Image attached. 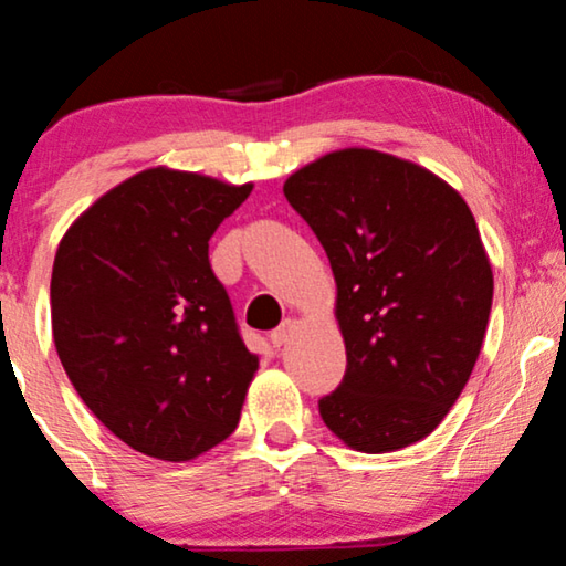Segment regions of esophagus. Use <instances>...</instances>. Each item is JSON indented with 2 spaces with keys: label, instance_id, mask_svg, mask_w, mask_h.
Segmentation results:
<instances>
[{
  "label": "esophagus",
  "instance_id": "obj_1",
  "mask_svg": "<svg viewBox=\"0 0 566 566\" xmlns=\"http://www.w3.org/2000/svg\"><path fill=\"white\" fill-rule=\"evenodd\" d=\"M296 324H298V322L291 319V316H289V319H283L281 327L270 332V343H273L275 347H281V345L289 343V337L293 335V329H296Z\"/></svg>",
  "mask_w": 566,
  "mask_h": 566
}]
</instances>
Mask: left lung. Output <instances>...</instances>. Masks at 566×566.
Segmentation results:
<instances>
[{"mask_svg":"<svg viewBox=\"0 0 566 566\" xmlns=\"http://www.w3.org/2000/svg\"><path fill=\"white\" fill-rule=\"evenodd\" d=\"M285 198L335 275L347 370L319 401L347 448L399 451L428 438L482 350L494 277L474 213L443 177L350 146L296 169Z\"/></svg>","mask_w":566,"mask_h":566,"instance_id":"1","label":"left lung"}]
</instances>
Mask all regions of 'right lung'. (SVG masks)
I'll return each instance as SVG.
<instances>
[{
  "instance_id": "add662e5",
  "label": "right lung",
  "mask_w": 566,
  "mask_h": 566,
  "mask_svg": "<svg viewBox=\"0 0 566 566\" xmlns=\"http://www.w3.org/2000/svg\"><path fill=\"white\" fill-rule=\"evenodd\" d=\"M250 192L151 167L99 196L59 242L61 366L92 415L151 459L182 463L223 443L260 368L208 262V239Z\"/></svg>"
}]
</instances>
